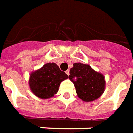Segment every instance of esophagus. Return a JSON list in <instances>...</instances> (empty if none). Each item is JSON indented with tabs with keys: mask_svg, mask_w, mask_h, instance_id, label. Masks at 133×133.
<instances>
[{
	"mask_svg": "<svg viewBox=\"0 0 133 133\" xmlns=\"http://www.w3.org/2000/svg\"><path fill=\"white\" fill-rule=\"evenodd\" d=\"M66 74L67 75H69V70H66Z\"/></svg>",
	"mask_w": 133,
	"mask_h": 133,
	"instance_id": "esophagus-1",
	"label": "esophagus"
}]
</instances>
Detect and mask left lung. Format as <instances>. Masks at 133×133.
Returning a JSON list of instances; mask_svg holds the SVG:
<instances>
[{"instance_id": "8db88e82", "label": "left lung", "mask_w": 133, "mask_h": 133, "mask_svg": "<svg viewBox=\"0 0 133 133\" xmlns=\"http://www.w3.org/2000/svg\"><path fill=\"white\" fill-rule=\"evenodd\" d=\"M73 65L69 77L74 83L79 98L87 102L98 98L105 88L103 75L94 71L88 64L75 63Z\"/></svg>"}]
</instances>
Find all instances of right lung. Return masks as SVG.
Segmentation results:
<instances>
[{
    "instance_id": "1",
    "label": "right lung",
    "mask_w": 133,
    "mask_h": 133,
    "mask_svg": "<svg viewBox=\"0 0 133 133\" xmlns=\"http://www.w3.org/2000/svg\"><path fill=\"white\" fill-rule=\"evenodd\" d=\"M68 77L55 63H48L30 75L29 84L35 96L40 98H49L57 93L61 81Z\"/></svg>"
}]
</instances>
